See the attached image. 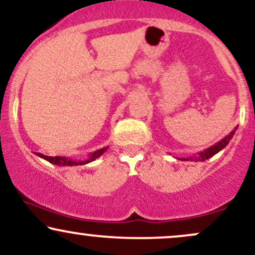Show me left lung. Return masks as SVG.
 I'll use <instances>...</instances> for the list:
<instances>
[{"label": "left lung", "instance_id": "1", "mask_svg": "<svg viewBox=\"0 0 255 255\" xmlns=\"http://www.w3.org/2000/svg\"><path fill=\"white\" fill-rule=\"evenodd\" d=\"M236 129H238V127H235V129L231 130L227 136H224L223 139L221 140V141L217 142V144L212 145L211 147H209V148H206V150L199 152V153H197V154H193V156H189L187 158H177V159H180V160H191V162H205L206 159H209V158L215 156L216 153H218L219 151L223 150L225 146L229 144V141L231 140V137L234 136V134H235Z\"/></svg>", "mask_w": 255, "mask_h": 255}]
</instances>
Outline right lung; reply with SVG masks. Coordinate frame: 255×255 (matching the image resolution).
<instances>
[{
  "mask_svg": "<svg viewBox=\"0 0 255 255\" xmlns=\"http://www.w3.org/2000/svg\"><path fill=\"white\" fill-rule=\"evenodd\" d=\"M107 150H108V146L107 147L99 148V150L95 151L93 153H91L87 159H84V160H74V159H72V158H66V157H61V156L49 157V156H44V154H42V153H36V154L38 157L48 160V162L51 163V164L60 165V166H67V165L72 166V165H84V164H87V163H90V162H93V160L97 159L98 157H101Z\"/></svg>",
  "mask_w": 255,
  "mask_h": 255,
  "instance_id": "1",
  "label": "right lung"
}]
</instances>
